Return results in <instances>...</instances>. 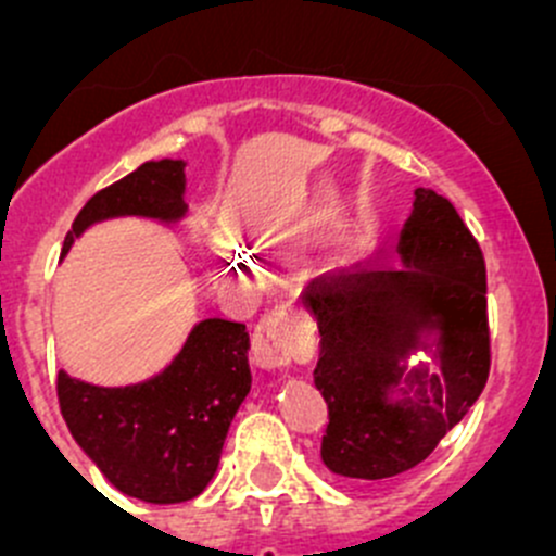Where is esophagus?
Wrapping results in <instances>:
<instances>
[{
	"label": "esophagus",
	"mask_w": 556,
	"mask_h": 556,
	"mask_svg": "<svg viewBox=\"0 0 556 556\" xmlns=\"http://www.w3.org/2000/svg\"><path fill=\"white\" fill-rule=\"evenodd\" d=\"M304 341V330L285 312H271L252 333V357L263 371H285Z\"/></svg>",
	"instance_id": "esophagus-1"
}]
</instances>
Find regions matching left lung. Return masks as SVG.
<instances>
[{
  "mask_svg": "<svg viewBox=\"0 0 556 556\" xmlns=\"http://www.w3.org/2000/svg\"><path fill=\"white\" fill-rule=\"evenodd\" d=\"M395 250L401 266L336 268L304 293L319 330L314 387L330 417L319 457L341 479L412 470L490 377L484 257L457 210L417 188ZM419 351L430 364L410 363Z\"/></svg>",
  "mask_w": 556,
  "mask_h": 556,
  "instance_id": "8db88e82",
  "label": "left lung"
}]
</instances>
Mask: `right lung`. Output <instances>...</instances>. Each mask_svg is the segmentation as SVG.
Wrapping results in <instances>:
<instances>
[{
	"label": "right lung",
	"instance_id": "obj_1",
	"mask_svg": "<svg viewBox=\"0 0 556 556\" xmlns=\"http://www.w3.org/2000/svg\"><path fill=\"white\" fill-rule=\"evenodd\" d=\"M185 161H148L93 195L66 233L72 250L97 223L139 217L179 226ZM250 333L242 323L206 317L177 355L144 382L102 387L59 374V403L72 439L123 495L169 506L193 501L220 465L228 428L252 387Z\"/></svg>",
	"mask_w": 556,
	"mask_h": 556
}]
</instances>
